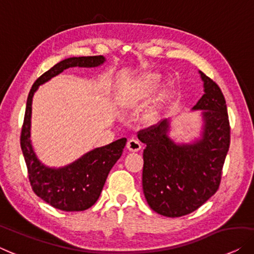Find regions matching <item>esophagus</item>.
<instances>
[{"mask_svg":"<svg viewBox=\"0 0 254 254\" xmlns=\"http://www.w3.org/2000/svg\"><path fill=\"white\" fill-rule=\"evenodd\" d=\"M127 148L129 149L130 151L136 152V151H138V150H141L142 144H141V142H139L137 138L131 137V138L128 139V142H127Z\"/></svg>","mask_w":254,"mask_h":254,"instance_id":"obj_1","label":"esophagus"}]
</instances>
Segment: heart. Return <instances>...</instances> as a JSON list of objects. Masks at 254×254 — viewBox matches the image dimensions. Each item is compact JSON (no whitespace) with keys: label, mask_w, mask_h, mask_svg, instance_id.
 <instances>
[{"label":"heart","mask_w":254,"mask_h":254,"mask_svg":"<svg viewBox=\"0 0 254 254\" xmlns=\"http://www.w3.org/2000/svg\"><path fill=\"white\" fill-rule=\"evenodd\" d=\"M160 81L161 75L158 73H146V74L139 76L131 84L129 90L123 96L121 104L124 108H138L143 105L153 96ZM158 115L159 113L156 108H150L144 113V119L151 123L158 118Z\"/></svg>","instance_id":"b5f03b06"}]
</instances>
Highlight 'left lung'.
Instances as JSON below:
<instances>
[{"label":"left lung","instance_id":"obj_1","mask_svg":"<svg viewBox=\"0 0 254 254\" xmlns=\"http://www.w3.org/2000/svg\"><path fill=\"white\" fill-rule=\"evenodd\" d=\"M204 94L192 108L200 111L199 137L188 143L170 136L172 118L139 130L143 193L158 214L178 218L196 211L219 189L230 144L227 105L218 84L199 71Z\"/></svg>","mask_w":254,"mask_h":254}]
</instances>
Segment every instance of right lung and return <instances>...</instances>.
Returning <instances> with one entry per match:
<instances>
[{
    "label": "right lung",
    "mask_w": 254,
    "mask_h": 254,
    "mask_svg": "<svg viewBox=\"0 0 254 254\" xmlns=\"http://www.w3.org/2000/svg\"><path fill=\"white\" fill-rule=\"evenodd\" d=\"M104 56L69 57L53 66L40 76L29 91L20 146L26 163L32 189L51 206L66 212L84 211L101 196L110 171L123 154L127 138L123 137L105 146L84 153L63 167H49L39 159L31 141L32 102L39 86L71 67H98L105 63Z\"/></svg>",
    "instance_id": "add662e5"
}]
</instances>
